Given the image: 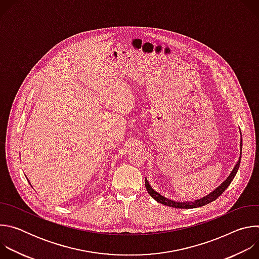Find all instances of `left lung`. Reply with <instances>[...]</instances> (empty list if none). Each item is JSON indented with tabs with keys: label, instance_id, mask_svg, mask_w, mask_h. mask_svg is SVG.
Instances as JSON below:
<instances>
[{
	"label": "left lung",
	"instance_id": "1",
	"mask_svg": "<svg viewBox=\"0 0 259 259\" xmlns=\"http://www.w3.org/2000/svg\"><path fill=\"white\" fill-rule=\"evenodd\" d=\"M240 147H241V153H240V159L238 161V163L236 164V166L234 167L233 171L231 172L230 176L220 184V186L218 188H216L212 193H210L209 195H207L206 197L200 199V200H197L195 202H175V201H172V200H169L165 197H163L162 195H160L159 193H157L155 190L152 189V187L150 186L149 181H147L146 177L144 179V183H145V188H146V191L147 193H149L153 199H155L157 202L163 204V205H166V206H169V207H173V208H182V209H190V208H197V207H202L204 205H207L213 201H215L221 194H223L231 184V182L233 181L234 177L236 176L237 172H238V169L240 167V163H241V155H242V137H241V142H240Z\"/></svg>",
	"mask_w": 259,
	"mask_h": 259
}]
</instances>
